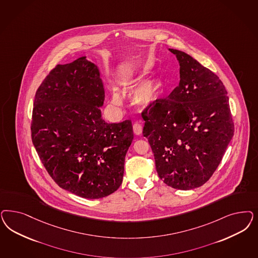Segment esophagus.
Masks as SVG:
<instances>
[{
    "mask_svg": "<svg viewBox=\"0 0 258 258\" xmlns=\"http://www.w3.org/2000/svg\"><path fill=\"white\" fill-rule=\"evenodd\" d=\"M133 130L134 133L136 134V135H138V136H140V135H142V126L140 124V123H135L133 125Z\"/></svg>",
    "mask_w": 258,
    "mask_h": 258,
    "instance_id": "34e87169",
    "label": "esophagus"
}]
</instances>
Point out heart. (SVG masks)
Returning a JSON list of instances; mask_svg holds the SVG:
<instances>
[{"label":"heart","instance_id":"1","mask_svg":"<svg viewBox=\"0 0 258 258\" xmlns=\"http://www.w3.org/2000/svg\"><path fill=\"white\" fill-rule=\"evenodd\" d=\"M142 79L141 75H130L120 80V83L125 88L132 87ZM160 87L156 79L148 77L138 83L131 93V100L134 105L141 109H149L152 107L159 97ZM111 101L116 107L121 106L122 98L119 91L113 87L111 88Z\"/></svg>","mask_w":258,"mask_h":258}]
</instances>
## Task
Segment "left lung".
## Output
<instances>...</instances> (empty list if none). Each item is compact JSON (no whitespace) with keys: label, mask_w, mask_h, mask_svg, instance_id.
<instances>
[{"label":"left lung","mask_w":258,"mask_h":258,"mask_svg":"<svg viewBox=\"0 0 258 258\" xmlns=\"http://www.w3.org/2000/svg\"><path fill=\"white\" fill-rule=\"evenodd\" d=\"M179 84L165 100L143 112V136L158 175L168 186L191 190L207 182L233 139V118L224 84L180 50Z\"/></svg>","instance_id":"left-lung-1"}]
</instances>
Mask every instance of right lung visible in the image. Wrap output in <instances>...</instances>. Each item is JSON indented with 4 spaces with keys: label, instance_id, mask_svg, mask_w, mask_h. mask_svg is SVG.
Returning <instances> with one entry per match:
<instances>
[{
    "label": "right lung",
    "instance_id": "right-lung-1",
    "mask_svg": "<svg viewBox=\"0 0 258 258\" xmlns=\"http://www.w3.org/2000/svg\"><path fill=\"white\" fill-rule=\"evenodd\" d=\"M104 97L99 68L83 56L55 67L34 100L31 137L43 166L60 188L83 199L119 188L133 142L131 120L102 119Z\"/></svg>",
    "mask_w": 258,
    "mask_h": 258
}]
</instances>
